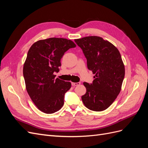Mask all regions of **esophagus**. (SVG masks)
Listing matches in <instances>:
<instances>
[{"mask_svg":"<svg viewBox=\"0 0 148 148\" xmlns=\"http://www.w3.org/2000/svg\"><path fill=\"white\" fill-rule=\"evenodd\" d=\"M71 84H72V86H78V85L80 84V83L79 82H78V83H73V82H72V83H71Z\"/></svg>","mask_w":148,"mask_h":148,"instance_id":"1","label":"esophagus"}]
</instances>
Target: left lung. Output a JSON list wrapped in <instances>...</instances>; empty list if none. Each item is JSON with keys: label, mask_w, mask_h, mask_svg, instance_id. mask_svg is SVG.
I'll return each mask as SVG.
<instances>
[{"label": "left lung", "mask_w": 148, "mask_h": 148, "mask_svg": "<svg viewBox=\"0 0 148 148\" xmlns=\"http://www.w3.org/2000/svg\"><path fill=\"white\" fill-rule=\"evenodd\" d=\"M87 59L92 71V83L84 82L86 88L82 99L88 109L102 111L112 104L121 91L125 66L120 52L112 44L96 36L75 39Z\"/></svg>", "instance_id": "left-lung-1"}]
</instances>
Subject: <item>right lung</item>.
I'll use <instances>...</instances> for the list:
<instances>
[{"instance_id":"add662e5","label":"right lung","mask_w":148,"mask_h":148,"mask_svg":"<svg viewBox=\"0 0 148 148\" xmlns=\"http://www.w3.org/2000/svg\"><path fill=\"white\" fill-rule=\"evenodd\" d=\"M76 44L65 38H51L34 42L29 48L23 65L26 89L38 109L46 114L59 110L71 83L56 78L60 60Z\"/></svg>"}]
</instances>
